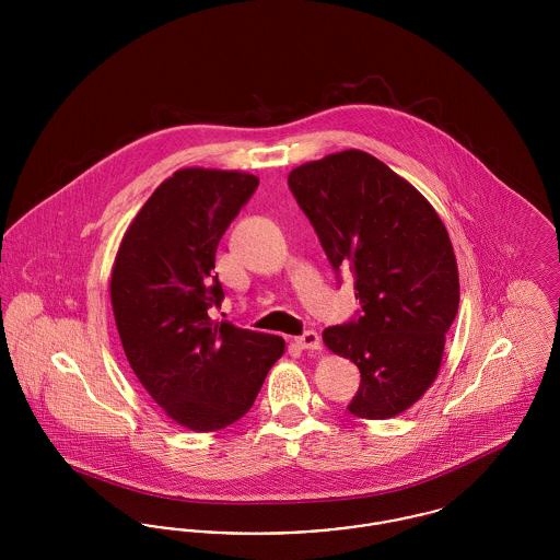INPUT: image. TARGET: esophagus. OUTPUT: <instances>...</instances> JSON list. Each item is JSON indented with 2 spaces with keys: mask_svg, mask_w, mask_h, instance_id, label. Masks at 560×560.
I'll return each instance as SVG.
<instances>
[{
  "mask_svg": "<svg viewBox=\"0 0 560 560\" xmlns=\"http://www.w3.org/2000/svg\"><path fill=\"white\" fill-rule=\"evenodd\" d=\"M296 345L302 349H319L322 339L315 330H306V332H302L301 337H296Z\"/></svg>",
  "mask_w": 560,
  "mask_h": 560,
  "instance_id": "obj_1",
  "label": "esophagus"
}]
</instances>
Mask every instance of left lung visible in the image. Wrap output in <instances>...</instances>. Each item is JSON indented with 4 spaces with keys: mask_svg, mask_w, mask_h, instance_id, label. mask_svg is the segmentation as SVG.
Wrapping results in <instances>:
<instances>
[{
    "mask_svg": "<svg viewBox=\"0 0 560 560\" xmlns=\"http://www.w3.org/2000/svg\"><path fill=\"white\" fill-rule=\"evenodd\" d=\"M288 185L330 266L353 275L355 317L324 343L360 369L347 411L386 420L431 387L460 301L458 266L429 200L384 162L341 151L294 168Z\"/></svg>",
    "mask_w": 560,
    "mask_h": 560,
    "instance_id": "8db88e82",
    "label": "left lung"
}]
</instances>
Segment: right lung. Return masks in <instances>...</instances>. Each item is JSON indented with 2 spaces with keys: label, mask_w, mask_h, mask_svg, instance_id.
<instances>
[{
  "label": "right lung",
  "mask_w": 560,
  "mask_h": 560,
  "mask_svg": "<svg viewBox=\"0 0 560 560\" xmlns=\"http://www.w3.org/2000/svg\"><path fill=\"white\" fill-rule=\"evenodd\" d=\"M258 183L254 174L176 171L131 221L113 266L110 301L129 366L191 431L243 418L285 349L281 337L209 317L223 301L217 245Z\"/></svg>",
  "instance_id": "add662e5"
}]
</instances>
